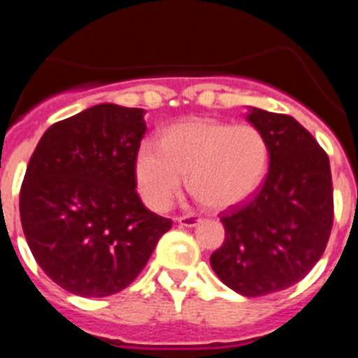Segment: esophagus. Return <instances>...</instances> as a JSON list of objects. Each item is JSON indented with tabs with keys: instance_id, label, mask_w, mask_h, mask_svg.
<instances>
[{
	"instance_id": "obj_1",
	"label": "esophagus",
	"mask_w": 358,
	"mask_h": 358,
	"mask_svg": "<svg viewBox=\"0 0 358 358\" xmlns=\"http://www.w3.org/2000/svg\"><path fill=\"white\" fill-rule=\"evenodd\" d=\"M177 222L186 227H195L201 222V217L199 215H182V217H177Z\"/></svg>"
}]
</instances>
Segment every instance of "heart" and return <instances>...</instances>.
I'll use <instances>...</instances> for the list:
<instances>
[{
  "label": "heart",
  "mask_w": 358,
  "mask_h": 358,
  "mask_svg": "<svg viewBox=\"0 0 358 358\" xmlns=\"http://www.w3.org/2000/svg\"><path fill=\"white\" fill-rule=\"evenodd\" d=\"M268 145L252 125L213 120L176 123L161 143H143L136 179L148 206L164 211L185 186L210 208H227L255 194L265 179Z\"/></svg>",
  "instance_id": "b5f03b06"
}]
</instances>
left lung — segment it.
<instances>
[{"label":"left lung","mask_w":358,"mask_h":358,"mask_svg":"<svg viewBox=\"0 0 358 358\" xmlns=\"http://www.w3.org/2000/svg\"><path fill=\"white\" fill-rule=\"evenodd\" d=\"M249 122L265 136L268 172L252 197L220 213L224 243L210 256L224 285L260 297L296 285L327 249L334 224L330 161L289 115L252 107Z\"/></svg>","instance_id":"obj_1"}]
</instances>
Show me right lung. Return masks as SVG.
Wrapping results in <instances>:
<instances>
[{"mask_svg":"<svg viewBox=\"0 0 358 358\" xmlns=\"http://www.w3.org/2000/svg\"><path fill=\"white\" fill-rule=\"evenodd\" d=\"M143 113L90 107L53 123L31 154L19 194L24 238L44 274L68 292L123 290L172 227L136 192Z\"/></svg>","mask_w":358,"mask_h":358,"instance_id":"1","label":"right lung"}]
</instances>
